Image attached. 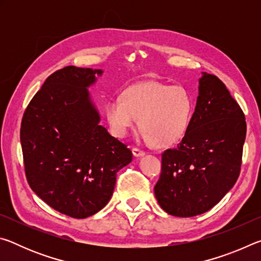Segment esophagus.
<instances>
[{"label":"esophagus","mask_w":261,"mask_h":261,"mask_svg":"<svg viewBox=\"0 0 261 261\" xmlns=\"http://www.w3.org/2000/svg\"><path fill=\"white\" fill-rule=\"evenodd\" d=\"M132 153H134V155L135 156H144L145 155V152L143 151V149H140V148H137V147H134L132 148Z\"/></svg>","instance_id":"obj_1"}]
</instances>
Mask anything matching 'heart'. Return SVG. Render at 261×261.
Listing matches in <instances>:
<instances>
[{
  "label": "heart",
  "instance_id": "heart-1",
  "mask_svg": "<svg viewBox=\"0 0 261 261\" xmlns=\"http://www.w3.org/2000/svg\"><path fill=\"white\" fill-rule=\"evenodd\" d=\"M193 109L192 96L184 87L152 81L137 84L122 96L109 99L106 116L115 136L124 137L138 117L145 138L156 146H169L187 135Z\"/></svg>",
  "mask_w": 261,
  "mask_h": 261
}]
</instances>
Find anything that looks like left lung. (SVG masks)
<instances>
[{"label": "left lung", "instance_id": "obj_1", "mask_svg": "<svg viewBox=\"0 0 261 261\" xmlns=\"http://www.w3.org/2000/svg\"><path fill=\"white\" fill-rule=\"evenodd\" d=\"M246 122L220 79L202 72L199 95L187 135L162 153L155 198L168 214L205 213L226 196L240 176Z\"/></svg>", "mask_w": 261, "mask_h": 261}]
</instances>
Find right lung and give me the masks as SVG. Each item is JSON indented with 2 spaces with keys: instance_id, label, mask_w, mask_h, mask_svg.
<instances>
[{
  "instance_id": "right-lung-1",
  "label": "right lung",
  "mask_w": 261,
  "mask_h": 261,
  "mask_svg": "<svg viewBox=\"0 0 261 261\" xmlns=\"http://www.w3.org/2000/svg\"><path fill=\"white\" fill-rule=\"evenodd\" d=\"M102 70L65 67L51 73L26 108L20 126L25 174L39 198L62 214L85 219L113 196L117 171L132 152L100 125L87 87Z\"/></svg>"
}]
</instances>
